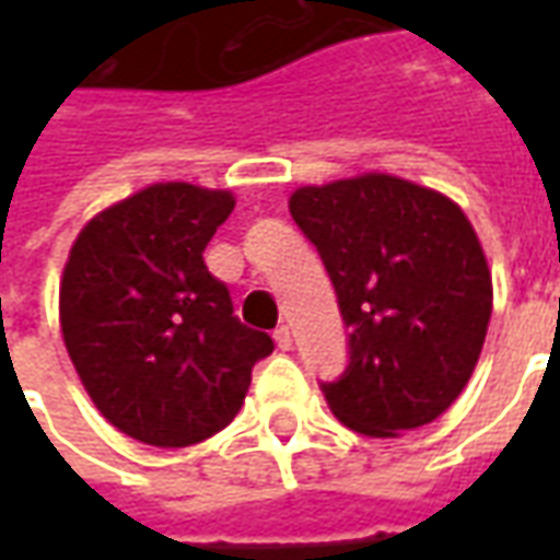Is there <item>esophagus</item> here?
Returning <instances> with one entry per match:
<instances>
[{
    "instance_id": "obj_1",
    "label": "esophagus",
    "mask_w": 560,
    "mask_h": 560,
    "mask_svg": "<svg viewBox=\"0 0 560 560\" xmlns=\"http://www.w3.org/2000/svg\"><path fill=\"white\" fill-rule=\"evenodd\" d=\"M272 339H276V345H279L281 351H291L293 336H291V327H288V324H281V327L272 332Z\"/></svg>"
}]
</instances>
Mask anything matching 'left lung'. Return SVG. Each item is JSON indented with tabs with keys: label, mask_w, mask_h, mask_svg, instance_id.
<instances>
[{
	"label": "left lung",
	"mask_w": 560,
	"mask_h": 560,
	"mask_svg": "<svg viewBox=\"0 0 560 560\" xmlns=\"http://www.w3.org/2000/svg\"><path fill=\"white\" fill-rule=\"evenodd\" d=\"M339 296L348 369L320 384L329 411L369 438L438 420L480 360L492 272L468 215L389 173L303 185L288 200Z\"/></svg>",
	"instance_id": "8db88e82"
}]
</instances>
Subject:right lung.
<instances>
[{
    "mask_svg": "<svg viewBox=\"0 0 560 560\" xmlns=\"http://www.w3.org/2000/svg\"><path fill=\"white\" fill-rule=\"evenodd\" d=\"M231 191L149 185L98 212L71 245L59 324L83 387L119 432L191 446L243 408L272 339L240 324L203 248L233 212Z\"/></svg>",
    "mask_w": 560,
    "mask_h": 560,
    "instance_id": "right-lung-1",
    "label": "right lung"
}]
</instances>
